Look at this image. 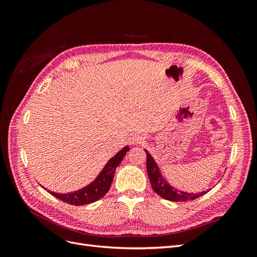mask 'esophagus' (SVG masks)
I'll list each match as a JSON object with an SVG mask.
<instances>
[{"label":"esophagus","instance_id":"34e87169","mask_svg":"<svg viewBox=\"0 0 257 257\" xmlns=\"http://www.w3.org/2000/svg\"><path fill=\"white\" fill-rule=\"evenodd\" d=\"M142 143H144V139L142 138V137H136L133 139V144H137V145H139V144H142Z\"/></svg>","mask_w":257,"mask_h":257}]
</instances>
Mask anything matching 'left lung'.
Segmentation results:
<instances>
[{
	"mask_svg": "<svg viewBox=\"0 0 257 257\" xmlns=\"http://www.w3.org/2000/svg\"><path fill=\"white\" fill-rule=\"evenodd\" d=\"M147 154V172L148 176H149L151 185L153 191L160 196L169 201H188V200H195L201 196H203L206 192H202L199 194H192V193H184L181 191L176 190V188L172 187L167 180L163 177V175L160 173V170L155 163V160L151 156V154L145 150Z\"/></svg>",
	"mask_w": 257,
	"mask_h": 257,
	"instance_id": "obj_1",
	"label": "left lung"
}]
</instances>
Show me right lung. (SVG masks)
<instances>
[{
    "instance_id": "add662e5",
    "label": "right lung",
    "mask_w": 257,
    "mask_h": 257,
    "mask_svg": "<svg viewBox=\"0 0 257 257\" xmlns=\"http://www.w3.org/2000/svg\"><path fill=\"white\" fill-rule=\"evenodd\" d=\"M128 151H129V147L128 146L124 147L123 149H121L119 152H117L111 159H109V161L105 165L104 169L98 175V177L87 186L81 188V190L73 193H66V194H58V193L50 192V191L48 192L52 196L65 202V203H69L76 206L85 205V204H89V203H92V202L98 201L99 199L104 197L108 191H109L110 185L113 180L115 169L120 164V161L123 160L124 156Z\"/></svg>"
}]
</instances>
